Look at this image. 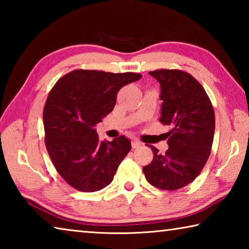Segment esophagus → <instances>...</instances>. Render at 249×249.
<instances>
[{"label":"esophagus","mask_w":249,"mask_h":249,"mask_svg":"<svg viewBox=\"0 0 249 249\" xmlns=\"http://www.w3.org/2000/svg\"><path fill=\"white\" fill-rule=\"evenodd\" d=\"M141 145H142V142L138 141V140H132V147L133 148H138V147H141Z\"/></svg>","instance_id":"1"}]
</instances>
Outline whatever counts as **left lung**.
I'll list each match as a JSON object with an SVG mask.
<instances>
[{"mask_svg": "<svg viewBox=\"0 0 249 249\" xmlns=\"http://www.w3.org/2000/svg\"><path fill=\"white\" fill-rule=\"evenodd\" d=\"M160 83V123L171 125L165 154L149 146L154 158L142 168L146 180L161 190H177L192 182L211 154L215 116L203 87L190 73L178 69L149 71Z\"/></svg>", "mask_w": 249, "mask_h": 249, "instance_id": "obj_1", "label": "left lung"}]
</instances>
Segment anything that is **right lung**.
<instances>
[{"mask_svg": "<svg viewBox=\"0 0 249 249\" xmlns=\"http://www.w3.org/2000/svg\"><path fill=\"white\" fill-rule=\"evenodd\" d=\"M142 74L78 69L60 78L44 107L46 148L58 174L82 192H94L112 182L130 150L124 136L101 142L94 126L113 111L121 88Z\"/></svg>", "mask_w": 249, "mask_h": 249, "instance_id": "right-lung-1", "label": "right lung"}]
</instances>
